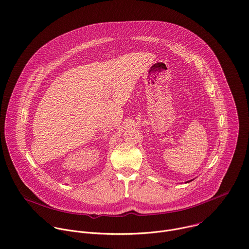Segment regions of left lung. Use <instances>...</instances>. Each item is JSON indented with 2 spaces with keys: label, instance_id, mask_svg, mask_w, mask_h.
Instances as JSON below:
<instances>
[{
  "label": "left lung",
  "instance_id": "obj_1",
  "mask_svg": "<svg viewBox=\"0 0 249 249\" xmlns=\"http://www.w3.org/2000/svg\"><path fill=\"white\" fill-rule=\"evenodd\" d=\"M190 181H192V180H189V181H187V182H186V183H188V182H190Z\"/></svg>",
  "mask_w": 249,
  "mask_h": 249
}]
</instances>
